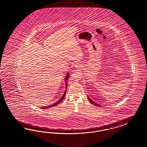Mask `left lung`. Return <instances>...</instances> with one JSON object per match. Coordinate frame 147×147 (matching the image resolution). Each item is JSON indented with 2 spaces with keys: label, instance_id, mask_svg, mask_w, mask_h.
Wrapping results in <instances>:
<instances>
[{
  "label": "left lung",
  "instance_id": "1",
  "mask_svg": "<svg viewBox=\"0 0 147 147\" xmlns=\"http://www.w3.org/2000/svg\"><path fill=\"white\" fill-rule=\"evenodd\" d=\"M88 99H89V100L91 102V104H93V105H96V106H100L99 105H98V104H96L95 102H94L93 101H92V100H91V99L90 98H89V97H88Z\"/></svg>",
  "mask_w": 147,
  "mask_h": 147
}]
</instances>
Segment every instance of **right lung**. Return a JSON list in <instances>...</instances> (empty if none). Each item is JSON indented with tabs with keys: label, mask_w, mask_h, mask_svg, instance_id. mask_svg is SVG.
<instances>
[{
	"label": "right lung",
	"mask_w": 147,
	"mask_h": 147,
	"mask_svg": "<svg viewBox=\"0 0 147 147\" xmlns=\"http://www.w3.org/2000/svg\"><path fill=\"white\" fill-rule=\"evenodd\" d=\"M69 73H67V75L66 76H65V92L64 94H63V96L61 97V99H59V100L57 101L56 102H55V103H54V104H53V105H49V106H45V107H42V109H46V108H51V107H54V106H57L58 105V104H60L61 102L62 101V100L64 99V97L65 96V95H66V89H67V81H68V79L69 78V75L68 74Z\"/></svg>",
	"instance_id": "1"
}]
</instances>
